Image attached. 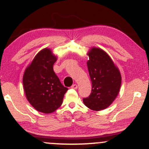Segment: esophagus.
<instances>
[{"instance_id": "esophagus-1", "label": "esophagus", "mask_w": 149, "mask_h": 149, "mask_svg": "<svg viewBox=\"0 0 149 149\" xmlns=\"http://www.w3.org/2000/svg\"><path fill=\"white\" fill-rule=\"evenodd\" d=\"M71 88H72V89H77V88H78V85H77L76 84H73L72 86H71Z\"/></svg>"}]
</instances>
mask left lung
<instances>
[{"instance_id": "1", "label": "left lung", "mask_w": 149, "mask_h": 149, "mask_svg": "<svg viewBox=\"0 0 149 149\" xmlns=\"http://www.w3.org/2000/svg\"><path fill=\"white\" fill-rule=\"evenodd\" d=\"M87 61L92 81V92L83 103L91 110L107 109L116 100L121 85V74L110 56L101 48L92 47Z\"/></svg>"}]
</instances>
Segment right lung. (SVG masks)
<instances>
[{
	"label": "right lung",
	"instance_id": "right-lung-1",
	"mask_svg": "<svg viewBox=\"0 0 149 149\" xmlns=\"http://www.w3.org/2000/svg\"><path fill=\"white\" fill-rule=\"evenodd\" d=\"M57 59L51 49H42L26 68L23 76L27 100L36 110L43 113H50L60 107L68 90L53 70Z\"/></svg>",
	"mask_w": 149,
	"mask_h": 149
}]
</instances>
